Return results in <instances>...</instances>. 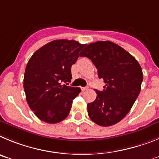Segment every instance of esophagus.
I'll use <instances>...</instances> for the list:
<instances>
[{"label":"esophagus","instance_id":"34e87169","mask_svg":"<svg viewBox=\"0 0 159 159\" xmlns=\"http://www.w3.org/2000/svg\"><path fill=\"white\" fill-rule=\"evenodd\" d=\"M81 89L82 91H85V90L88 89V87H81Z\"/></svg>","mask_w":159,"mask_h":159}]
</instances>
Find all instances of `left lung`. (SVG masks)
Instances as JSON below:
<instances>
[{"label":"left lung","instance_id":"1","mask_svg":"<svg viewBox=\"0 0 159 159\" xmlns=\"http://www.w3.org/2000/svg\"><path fill=\"white\" fill-rule=\"evenodd\" d=\"M81 57L92 60L105 85L87 104L89 118L103 127L120 122L129 112L141 90L142 68L131 54L111 41H98L85 48Z\"/></svg>","mask_w":159,"mask_h":159}]
</instances>
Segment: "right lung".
<instances>
[{"mask_svg": "<svg viewBox=\"0 0 159 159\" xmlns=\"http://www.w3.org/2000/svg\"><path fill=\"white\" fill-rule=\"evenodd\" d=\"M85 45L75 40H54L37 50L28 61L24 92L30 108L42 121L56 124L69 115L81 89L63 82L71 81V66Z\"/></svg>", "mask_w": 159, "mask_h": 159, "instance_id": "obj_1", "label": "right lung"}]
</instances>
